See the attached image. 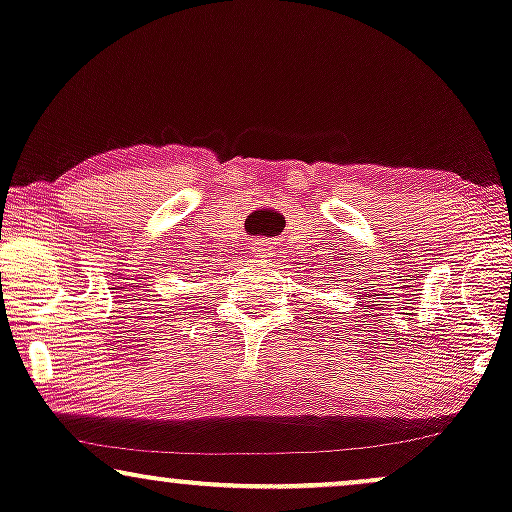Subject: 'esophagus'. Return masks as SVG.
<instances>
[{
    "label": "esophagus",
    "mask_w": 512,
    "mask_h": 512,
    "mask_svg": "<svg viewBox=\"0 0 512 512\" xmlns=\"http://www.w3.org/2000/svg\"><path fill=\"white\" fill-rule=\"evenodd\" d=\"M258 249H261V251H268V241H258Z\"/></svg>",
    "instance_id": "34e87169"
}]
</instances>
